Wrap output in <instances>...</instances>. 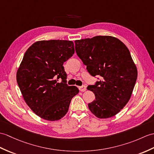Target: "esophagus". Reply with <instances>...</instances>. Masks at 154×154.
<instances>
[{
	"label": "esophagus",
	"mask_w": 154,
	"mask_h": 154,
	"mask_svg": "<svg viewBox=\"0 0 154 154\" xmlns=\"http://www.w3.org/2000/svg\"><path fill=\"white\" fill-rule=\"evenodd\" d=\"M78 88H79V90L81 92H85L86 91V87L85 85L81 86V87H79Z\"/></svg>",
	"instance_id": "obj_1"
}]
</instances>
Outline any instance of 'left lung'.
Returning a JSON list of instances; mask_svg holds the SVG:
<instances>
[{
    "mask_svg": "<svg viewBox=\"0 0 154 154\" xmlns=\"http://www.w3.org/2000/svg\"><path fill=\"white\" fill-rule=\"evenodd\" d=\"M75 51L92 76L101 79L87 89L95 100L88 108L100 119L112 117L131 98L137 79V69L127 46L112 36L76 40Z\"/></svg>",
    "mask_w": 154,
    "mask_h": 154,
    "instance_id": "obj_1",
    "label": "left lung"
}]
</instances>
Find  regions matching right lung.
<instances>
[{
  "label": "right lung",
  "instance_id": "add662e5",
  "mask_svg": "<svg viewBox=\"0 0 154 154\" xmlns=\"http://www.w3.org/2000/svg\"><path fill=\"white\" fill-rule=\"evenodd\" d=\"M74 52L72 41L50 40L35 42L25 53L17 71V83L25 102L42 119H62L79 93L75 86L67 85L63 66Z\"/></svg>",
  "mask_w": 154,
  "mask_h": 154
}]
</instances>
